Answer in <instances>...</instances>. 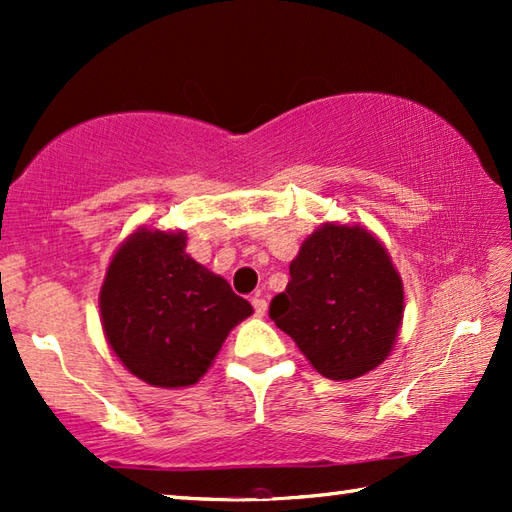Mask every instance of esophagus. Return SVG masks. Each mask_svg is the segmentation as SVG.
<instances>
[{
	"mask_svg": "<svg viewBox=\"0 0 512 512\" xmlns=\"http://www.w3.org/2000/svg\"><path fill=\"white\" fill-rule=\"evenodd\" d=\"M252 305H254V311H256V316H260V318H263V316L267 314V300H265V298H260V296L252 298Z\"/></svg>",
	"mask_w": 512,
	"mask_h": 512,
	"instance_id": "34e87169",
	"label": "esophagus"
}]
</instances>
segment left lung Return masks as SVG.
I'll use <instances>...</instances> for the list:
<instances>
[{
  "mask_svg": "<svg viewBox=\"0 0 512 512\" xmlns=\"http://www.w3.org/2000/svg\"><path fill=\"white\" fill-rule=\"evenodd\" d=\"M269 316L329 380H356L391 356L404 285L387 247L364 225L322 223L289 265Z\"/></svg>",
  "mask_w": 512,
  "mask_h": 512,
  "instance_id": "obj_1",
  "label": "left lung"
}]
</instances>
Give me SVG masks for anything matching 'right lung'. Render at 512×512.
Segmentation results:
<instances>
[{"label": "right lung", "instance_id": "1", "mask_svg": "<svg viewBox=\"0 0 512 512\" xmlns=\"http://www.w3.org/2000/svg\"><path fill=\"white\" fill-rule=\"evenodd\" d=\"M183 229L141 225L112 254L99 316L114 356L150 387H192L254 314L223 276L185 252Z\"/></svg>", "mask_w": 512, "mask_h": 512}]
</instances>
